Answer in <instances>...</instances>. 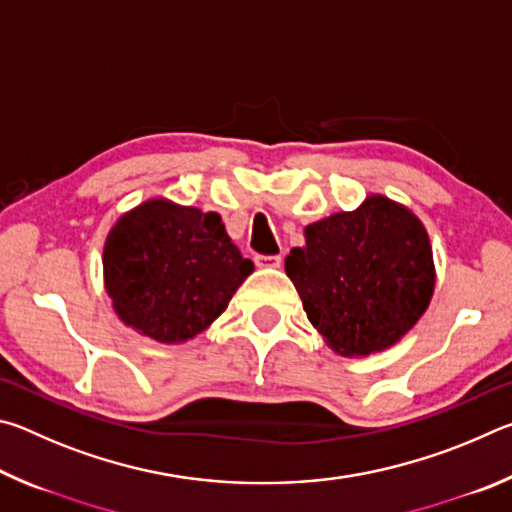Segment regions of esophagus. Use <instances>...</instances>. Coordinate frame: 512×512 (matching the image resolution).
Listing matches in <instances>:
<instances>
[{
    "label": "esophagus",
    "instance_id": "34e87169",
    "mask_svg": "<svg viewBox=\"0 0 512 512\" xmlns=\"http://www.w3.org/2000/svg\"><path fill=\"white\" fill-rule=\"evenodd\" d=\"M255 264L259 268H277L282 264L280 255H255Z\"/></svg>",
    "mask_w": 512,
    "mask_h": 512
}]
</instances>
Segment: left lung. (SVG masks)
Wrapping results in <instances>:
<instances>
[{"mask_svg": "<svg viewBox=\"0 0 512 512\" xmlns=\"http://www.w3.org/2000/svg\"><path fill=\"white\" fill-rule=\"evenodd\" d=\"M284 268L309 323L345 357L391 348L427 311L433 255L418 216L386 196L305 228Z\"/></svg>", "mask_w": 512, "mask_h": 512, "instance_id": "1", "label": "left lung"}]
</instances>
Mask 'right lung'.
I'll return each instance as SVG.
<instances>
[{
    "mask_svg": "<svg viewBox=\"0 0 512 512\" xmlns=\"http://www.w3.org/2000/svg\"><path fill=\"white\" fill-rule=\"evenodd\" d=\"M221 216L153 198L121 216L103 248L117 316L160 343L194 339L253 273Z\"/></svg>",
    "mask_w": 512,
    "mask_h": 512,
    "instance_id": "obj_1",
    "label": "right lung"
}]
</instances>
